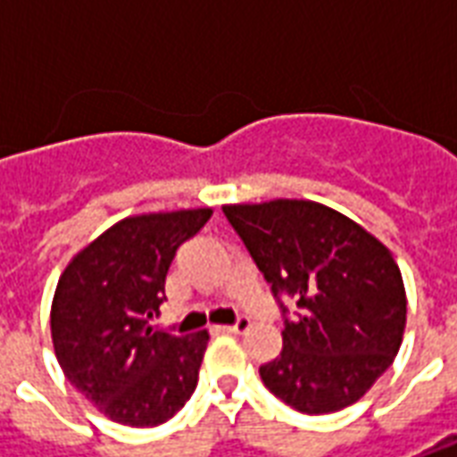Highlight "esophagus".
<instances>
[{
  "label": "esophagus",
  "mask_w": 457,
  "mask_h": 457,
  "mask_svg": "<svg viewBox=\"0 0 457 457\" xmlns=\"http://www.w3.org/2000/svg\"><path fill=\"white\" fill-rule=\"evenodd\" d=\"M249 328H252V320L242 316L237 318V323H232V326H220V330H222V333H235V336H239V333H245Z\"/></svg>",
  "instance_id": "1"
}]
</instances>
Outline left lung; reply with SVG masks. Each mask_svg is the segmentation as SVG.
Masks as SVG:
<instances>
[{
    "label": "left lung",
    "instance_id": "obj_1",
    "mask_svg": "<svg viewBox=\"0 0 457 457\" xmlns=\"http://www.w3.org/2000/svg\"><path fill=\"white\" fill-rule=\"evenodd\" d=\"M222 212L274 296H291L298 308L284 318L281 354L259 367L264 386L301 413L360 402L389 370L406 328V291L392 252L313 200L237 203Z\"/></svg>",
    "mask_w": 457,
    "mask_h": 457
}]
</instances>
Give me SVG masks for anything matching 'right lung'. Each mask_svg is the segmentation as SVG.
Here are the masks:
<instances>
[{"label": "right lung", "instance_id": "1", "mask_svg": "<svg viewBox=\"0 0 457 457\" xmlns=\"http://www.w3.org/2000/svg\"><path fill=\"white\" fill-rule=\"evenodd\" d=\"M212 208L120 220L75 254L55 287L51 337L61 370L85 399L124 426L149 428L183 409L198 384L208 330L151 326L176 249Z\"/></svg>", "mask_w": 457, "mask_h": 457}]
</instances>
